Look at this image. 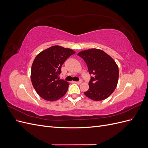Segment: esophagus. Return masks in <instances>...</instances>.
<instances>
[{
  "instance_id": "34e87169",
  "label": "esophagus",
  "mask_w": 148,
  "mask_h": 148,
  "mask_svg": "<svg viewBox=\"0 0 148 148\" xmlns=\"http://www.w3.org/2000/svg\"><path fill=\"white\" fill-rule=\"evenodd\" d=\"M82 80H80V81H79V82H75V83L78 84H79L82 83Z\"/></svg>"
}]
</instances>
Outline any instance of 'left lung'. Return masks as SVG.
Wrapping results in <instances>:
<instances>
[{
	"label": "left lung",
	"mask_w": 148,
	"mask_h": 148,
	"mask_svg": "<svg viewBox=\"0 0 148 148\" xmlns=\"http://www.w3.org/2000/svg\"><path fill=\"white\" fill-rule=\"evenodd\" d=\"M87 64L92 75L89 89L84 95L93 101H102L109 97L117 87L119 68L110 56L97 49L85 50L78 53Z\"/></svg>",
	"instance_id": "8db88e82"
}]
</instances>
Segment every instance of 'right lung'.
Returning <instances> with one entry per match:
<instances>
[{
    "instance_id": "add662e5",
    "label": "right lung",
    "mask_w": 148,
    "mask_h": 148,
    "mask_svg": "<svg viewBox=\"0 0 148 148\" xmlns=\"http://www.w3.org/2000/svg\"><path fill=\"white\" fill-rule=\"evenodd\" d=\"M75 52L59 46L49 47L36 57L31 66V79L40 97L54 101L63 97L69 84L60 79L61 67L65 60Z\"/></svg>"
}]
</instances>
